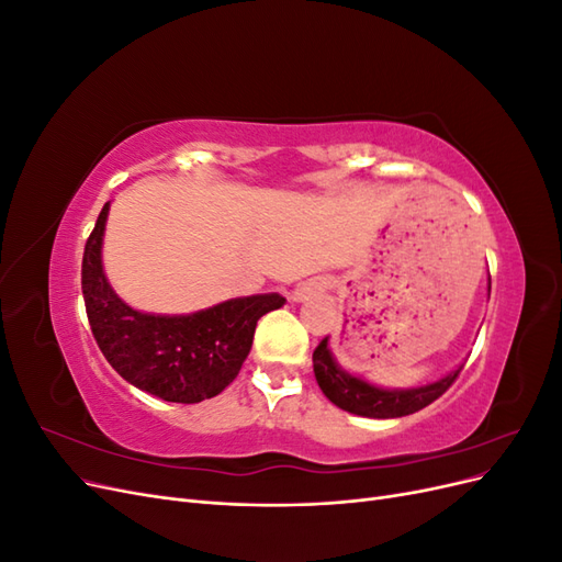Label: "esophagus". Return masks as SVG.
<instances>
[{
	"label": "esophagus",
	"instance_id": "obj_1",
	"mask_svg": "<svg viewBox=\"0 0 562 562\" xmlns=\"http://www.w3.org/2000/svg\"><path fill=\"white\" fill-rule=\"evenodd\" d=\"M293 300H304V291H295V295H293Z\"/></svg>",
	"mask_w": 562,
	"mask_h": 562
}]
</instances>
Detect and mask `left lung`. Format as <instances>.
I'll return each instance as SVG.
<instances>
[{"label": "left lung", "mask_w": 562, "mask_h": 562, "mask_svg": "<svg viewBox=\"0 0 562 562\" xmlns=\"http://www.w3.org/2000/svg\"><path fill=\"white\" fill-rule=\"evenodd\" d=\"M487 297H490V274H487ZM314 375L323 394L330 403H335L342 411L359 415V417H372V419H391V417H405L413 415L422 407L434 403L438 396H443L448 386L457 380L459 370L464 368L457 366L448 375L438 378L436 382L419 384L411 389H386L368 382L366 378L353 375V372L345 370L337 363L335 353L330 349V337L314 351Z\"/></svg>", "instance_id": "obj_1"}]
</instances>
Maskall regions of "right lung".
Returning <instances> with one entry per match:
<instances>
[{"label":"right lung","mask_w":562,"mask_h":562,"mask_svg":"<svg viewBox=\"0 0 562 562\" xmlns=\"http://www.w3.org/2000/svg\"><path fill=\"white\" fill-rule=\"evenodd\" d=\"M110 201L83 248L81 293L95 342L135 389L161 401L199 403L239 375L258 321L285 304L279 293L232 297L192 314L133 310L114 293L103 267Z\"/></svg>","instance_id":"obj_1"}]
</instances>
